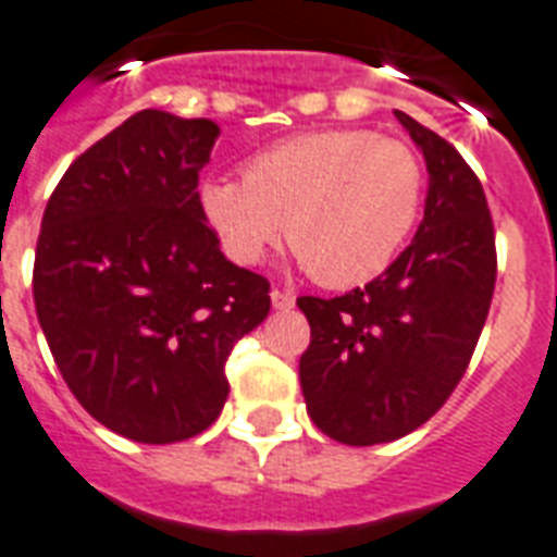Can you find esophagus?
I'll return each instance as SVG.
<instances>
[{
  "instance_id": "esophagus-1",
  "label": "esophagus",
  "mask_w": 557,
  "mask_h": 557,
  "mask_svg": "<svg viewBox=\"0 0 557 557\" xmlns=\"http://www.w3.org/2000/svg\"><path fill=\"white\" fill-rule=\"evenodd\" d=\"M294 300H297V297H294L292 292H283V288H271V302H274V309H280V311L294 309Z\"/></svg>"
}]
</instances>
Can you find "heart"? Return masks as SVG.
Listing matches in <instances>:
<instances>
[{
  "instance_id": "obj_1",
  "label": "heart",
  "mask_w": 557,
  "mask_h": 557,
  "mask_svg": "<svg viewBox=\"0 0 557 557\" xmlns=\"http://www.w3.org/2000/svg\"><path fill=\"white\" fill-rule=\"evenodd\" d=\"M423 191L426 171L409 143L332 128L251 153L243 180H206L200 211L234 263H263L288 228L311 277L349 288L392 265L418 223Z\"/></svg>"
}]
</instances>
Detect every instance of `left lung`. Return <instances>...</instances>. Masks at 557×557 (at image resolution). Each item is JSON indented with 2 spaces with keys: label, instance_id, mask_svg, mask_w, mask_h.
Listing matches in <instances>:
<instances>
[{
  "label": "left lung",
  "instance_id": "8db88e82",
  "mask_svg": "<svg viewBox=\"0 0 557 557\" xmlns=\"http://www.w3.org/2000/svg\"><path fill=\"white\" fill-rule=\"evenodd\" d=\"M426 157L423 223L381 277L349 294L297 297L311 325L300 386L332 441L374 446L409 435L467 372L490 314L498 255L486 194L458 148L395 111Z\"/></svg>",
  "mask_w": 557,
  "mask_h": 557
}]
</instances>
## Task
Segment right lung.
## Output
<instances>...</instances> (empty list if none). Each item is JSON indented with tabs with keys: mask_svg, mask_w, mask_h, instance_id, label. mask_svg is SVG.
<instances>
[{
	"mask_svg": "<svg viewBox=\"0 0 557 557\" xmlns=\"http://www.w3.org/2000/svg\"><path fill=\"white\" fill-rule=\"evenodd\" d=\"M220 128L139 111L71 162L45 206L34 302L67 388L116 435L176 443L228 397L225 360L271 309L200 211Z\"/></svg>",
	"mask_w": 557,
	"mask_h": 557,
	"instance_id": "add662e5",
	"label": "right lung"
}]
</instances>
